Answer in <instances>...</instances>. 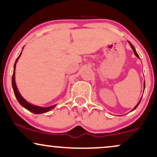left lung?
<instances>
[{
    "label": "left lung",
    "mask_w": 157,
    "mask_h": 157,
    "mask_svg": "<svg viewBox=\"0 0 157 157\" xmlns=\"http://www.w3.org/2000/svg\"><path fill=\"white\" fill-rule=\"evenodd\" d=\"M129 44H130V46H131V48H132L133 51H134V55H136V57H138V58H139V57H140V56H139V55H138V54H137V53H136V49H135V48H134V46H133V45H132V44H131L130 42H129ZM145 82H144V90H145ZM141 99H142V98H141ZM140 101H141V100H140V102H138V103H137V105H136V106H135V107L134 108V109H133V110H132V111H134V110H135V109H136V107H137V106L139 105V104H140Z\"/></svg>",
    "instance_id": "obj_1"
}]
</instances>
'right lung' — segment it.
I'll use <instances>...</instances> for the list:
<instances>
[{"instance_id":"right-lung-1","label":"right lung","mask_w":157,"mask_h":157,"mask_svg":"<svg viewBox=\"0 0 157 157\" xmlns=\"http://www.w3.org/2000/svg\"><path fill=\"white\" fill-rule=\"evenodd\" d=\"M21 53H22V52H21ZM21 53L20 54L18 57H17V60H16V61H15V65H14V71H13V75H12V88H13V91H14V93H15L16 98H17V101H18L19 103L21 104L23 107H24L25 109H26L27 110H29V111H31V112L34 113H43L47 112V111H49L50 110L54 109V108L56 106V105H52V106H50V107H40V106L34 105H32V104L29 103V102H27L26 100H25L23 98V97L21 95V94L19 93L18 89H17V86H16V84H15V70L16 63H17L19 57H21Z\"/></svg>"}]
</instances>
